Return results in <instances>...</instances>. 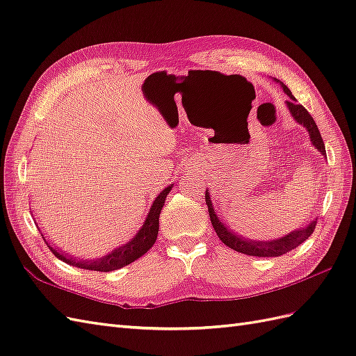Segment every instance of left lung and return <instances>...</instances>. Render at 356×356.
I'll return each instance as SVG.
<instances>
[{"label":"left lung","mask_w":356,"mask_h":356,"mask_svg":"<svg viewBox=\"0 0 356 356\" xmlns=\"http://www.w3.org/2000/svg\"><path fill=\"white\" fill-rule=\"evenodd\" d=\"M278 81V80H275ZM282 90L289 95V101L285 102L289 107L290 115L293 116V119L296 120L298 124L303 125L307 128V131L309 134V142L313 143L314 148L326 157V149H325V143L323 138L320 136L318 128L314 122L313 116L309 115L307 111V108L300 106V104L296 102V98L293 97L290 89L285 86L284 83H280ZM205 202L208 205V213H210V220L213 228L218 234L219 238L222 240V243L227 245L228 248L237 250V252L246 254V255H252V257H281L284 254L290 252L291 249H296L300 243H303L311 234H313L317 219H314L311 223H308L307 227L299 228L296 231H291L290 234L280 238H275L270 241H263V240H250V238H245L243 236H238V234L234 232L229 227H227V223H223L219 218L218 213L214 211V207L211 202V196H210V190L205 192Z\"/></svg>","instance_id":"8db88e82"}]
</instances>
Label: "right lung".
Returning <instances> with one entry per match:
<instances>
[{"label": "right lung", "mask_w": 356, "mask_h": 356, "mask_svg": "<svg viewBox=\"0 0 356 356\" xmlns=\"http://www.w3.org/2000/svg\"><path fill=\"white\" fill-rule=\"evenodd\" d=\"M172 187H173V184L168 186L163 190V192L159 193L157 197L154 199V202L149 208V213H148V216H146L142 228L137 231L136 236L129 241H127L125 245L113 249L110 254L104 255L101 258L80 259L78 257L65 254L63 250H58L57 248H54V245H49L47 238L43 237V234L40 232L42 238L45 240V243L48 245L51 252H53L58 259H62V261L66 264H71L78 268H84V270H97V272L118 270V268L131 264L133 261H136L137 258L145 255L155 243V240H157V236H159V219H160L161 208L164 205V201H166V196L170 193ZM36 227H38V223H36Z\"/></svg>", "instance_id": "obj_1"}]
</instances>
